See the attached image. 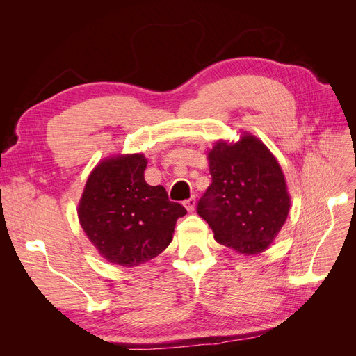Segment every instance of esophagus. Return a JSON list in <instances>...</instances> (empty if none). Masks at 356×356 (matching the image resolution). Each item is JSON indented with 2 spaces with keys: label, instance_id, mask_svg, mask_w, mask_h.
<instances>
[{
  "label": "esophagus",
  "instance_id": "esophagus-1",
  "mask_svg": "<svg viewBox=\"0 0 356 356\" xmlns=\"http://www.w3.org/2000/svg\"><path fill=\"white\" fill-rule=\"evenodd\" d=\"M184 207H186V209H187L188 212L195 211V208H196V199H195V196H191L190 199L184 200Z\"/></svg>",
  "mask_w": 356,
  "mask_h": 356
}]
</instances>
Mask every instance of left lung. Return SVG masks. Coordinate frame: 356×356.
Segmentation results:
<instances>
[{"instance_id":"obj_1","label":"left lung","mask_w":356,"mask_h":356,"mask_svg":"<svg viewBox=\"0 0 356 356\" xmlns=\"http://www.w3.org/2000/svg\"><path fill=\"white\" fill-rule=\"evenodd\" d=\"M208 157L212 182L197 202V213L221 245L246 255L263 252L289 211L281 166L252 135L236 144L220 141Z\"/></svg>"}]
</instances>
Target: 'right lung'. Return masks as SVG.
I'll return each instance as SVG.
<instances>
[{"label": "right lung", "mask_w": 356, "mask_h": 356, "mask_svg": "<svg viewBox=\"0 0 356 356\" xmlns=\"http://www.w3.org/2000/svg\"><path fill=\"white\" fill-rule=\"evenodd\" d=\"M143 154L106 159L93 169L79 204L80 224L110 263L135 267L157 257L187 213L165 187L148 186Z\"/></svg>", "instance_id": "1"}]
</instances>
